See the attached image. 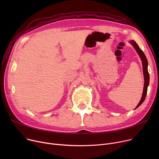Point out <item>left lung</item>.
Here are the masks:
<instances>
[{
  "instance_id": "left-lung-1",
  "label": "left lung",
  "mask_w": 159,
  "mask_h": 159,
  "mask_svg": "<svg viewBox=\"0 0 159 159\" xmlns=\"http://www.w3.org/2000/svg\"><path fill=\"white\" fill-rule=\"evenodd\" d=\"M130 43L133 46V47L135 48V49H136V51L137 52L138 54L139 55V56L141 58L142 62H143V73H144V86L143 97H142V98L140 100V102L139 103V104L136 107V108H137L139 106H140L142 104H143V102L144 101V100H145L146 97V94H147L148 86L149 85V73H148V60L146 58V57L144 55V52L140 49L139 46H138V44L135 43V42L134 40H131V41H130ZM136 108H135V109H136Z\"/></svg>"
}]
</instances>
